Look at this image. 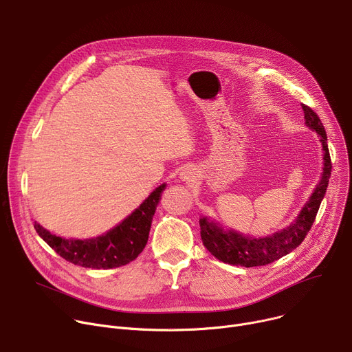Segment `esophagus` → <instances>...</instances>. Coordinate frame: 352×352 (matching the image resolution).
<instances>
[{
  "mask_svg": "<svg viewBox=\"0 0 352 352\" xmlns=\"http://www.w3.org/2000/svg\"><path fill=\"white\" fill-rule=\"evenodd\" d=\"M197 178H198V174L192 167H185L179 173V179L182 182H194Z\"/></svg>",
  "mask_w": 352,
  "mask_h": 352,
  "instance_id": "obj_1",
  "label": "esophagus"
}]
</instances>
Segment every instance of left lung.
Segmentation results:
<instances>
[{"label": "left lung", "instance_id": "1", "mask_svg": "<svg viewBox=\"0 0 352 352\" xmlns=\"http://www.w3.org/2000/svg\"><path fill=\"white\" fill-rule=\"evenodd\" d=\"M302 109L306 126L318 135L322 143L323 173L320 181L317 182L310 198L289 226L263 237H252L230 228L226 229V226H223L216 219L202 216L199 219V225L204 245L219 261L247 268L267 265L299 247L309 233L326 195L331 175V160L327 146V135L322 120L309 107L302 105Z\"/></svg>", "mask_w": 352, "mask_h": 352}]
</instances>
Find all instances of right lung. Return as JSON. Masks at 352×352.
<instances>
[{
	"instance_id": "right-lung-1",
	"label": "right lung",
	"mask_w": 352,
	"mask_h": 352,
	"mask_svg": "<svg viewBox=\"0 0 352 352\" xmlns=\"http://www.w3.org/2000/svg\"><path fill=\"white\" fill-rule=\"evenodd\" d=\"M167 184L158 185L129 216L107 233L91 239H65L35 221V229L58 255L84 268L109 270L129 264L147 244L151 220Z\"/></svg>"
}]
</instances>
